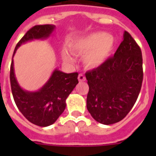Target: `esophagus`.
Masks as SVG:
<instances>
[{
    "mask_svg": "<svg viewBox=\"0 0 156 156\" xmlns=\"http://www.w3.org/2000/svg\"><path fill=\"white\" fill-rule=\"evenodd\" d=\"M78 78L79 82H84V81H86V77L83 75V74H82V73H80V74L78 75Z\"/></svg>",
    "mask_w": 156,
    "mask_h": 156,
    "instance_id": "1",
    "label": "esophagus"
}]
</instances>
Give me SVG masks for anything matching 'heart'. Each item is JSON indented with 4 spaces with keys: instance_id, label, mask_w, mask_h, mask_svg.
Listing matches in <instances>:
<instances>
[{
    "instance_id": "heart-1",
    "label": "heart",
    "mask_w": 156,
    "mask_h": 156,
    "mask_svg": "<svg viewBox=\"0 0 156 156\" xmlns=\"http://www.w3.org/2000/svg\"><path fill=\"white\" fill-rule=\"evenodd\" d=\"M115 44L112 35L104 32H96L73 40L70 44V48L74 53L84 54L83 63L86 66L97 68L110 57ZM62 56L66 61H73L72 54L68 50L64 49Z\"/></svg>"
}]
</instances>
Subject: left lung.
<instances>
[{
    "label": "left lung",
    "instance_id": "left-lung-1",
    "mask_svg": "<svg viewBox=\"0 0 156 156\" xmlns=\"http://www.w3.org/2000/svg\"><path fill=\"white\" fill-rule=\"evenodd\" d=\"M89 86L87 108L99 123L121 121L135 104L143 78L139 46L127 31L114 56L86 73Z\"/></svg>",
    "mask_w": 156,
    "mask_h": 156
}]
</instances>
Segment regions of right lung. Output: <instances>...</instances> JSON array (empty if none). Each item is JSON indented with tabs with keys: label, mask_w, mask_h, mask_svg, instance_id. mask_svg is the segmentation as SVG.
Listing matches in <instances>:
<instances>
[{
	"label": "right lung",
	"mask_w": 156,
	"mask_h": 156,
	"mask_svg": "<svg viewBox=\"0 0 156 156\" xmlns=\"http://www.w3.org/2000/svg\"><path fill=\"white\" fill-rule=\"evenodd\" d=\"M56 27L52 24L37 25L26 33L13 52L22 44L36 40H45L52 35ZM78 73H66L55 69L48 80L35 91L22 88L16 78L13 60L10 67V84L16 105L23 116L31 123L41 127L56 122L66 107V99L78 83Z\"/></svg>",
	"instance_id": "1"
}]
</instances>
